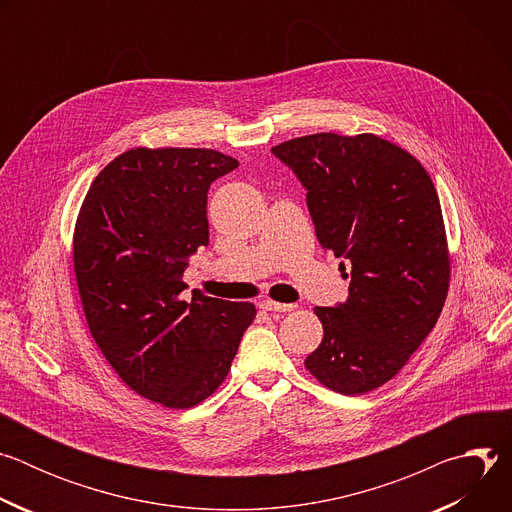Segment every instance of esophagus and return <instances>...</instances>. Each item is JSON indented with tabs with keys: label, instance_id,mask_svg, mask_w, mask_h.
<instances>
[{
	"label": "esophagus",
	"instance_id": "34e87169",
	"mask_svg": "<svg viewBox=\"0 0 512 512\" xmlns=\"http://www.w3.org/2000/svg\"><path fill=\"white\" fill-rule=\"evenodd\" d=\"M261 308L267 310V312H291V310H296L298 306L296 304H279V302H273V300H263Z\"/></svg>",
	"mask_w": 512,
	"mask_h": 512
}]
</instances>
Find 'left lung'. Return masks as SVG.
I'll return each instance as SVG.
<instances>
[{"instance_id":"8db88e82","label":"left lung","mask_w":512,"mask_h":512,"mask_svg":"<svg viewBox=\"0 0 512 512\" xmlns=\"http://www.w3.org/2000/svg\"><path fill=\"white\" fill-rule=\"evenodd\" d=\"M271 152L308 190L322 249L352 267L348 300L314 310L324 338L306 369L336 393H369L405 367L446 304L440 198L419 160L375 133H314Z\"/></svg>"}]
</instances>
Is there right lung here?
Wrapping results in <instances>:
<instances>
[{
  "label": "right lung",
  "mask_w": 512,
  "mask_h": 512,
  "mask_svg": "<svg viewBox=\"0 0 512 512\" xmlns=\"http://www.w3.org/2000/svg\"><path fill=\"white\" fill-rule=\"evenodd\" d=\"M237 166L206 148H135L99 172L77 216L72 263L91 336L129 389L170 409L221 387L257 314L200 291L180 298L208 245V188Z\"/></svg>",
  "instance_id": "obj_1"
}]
</instances>
